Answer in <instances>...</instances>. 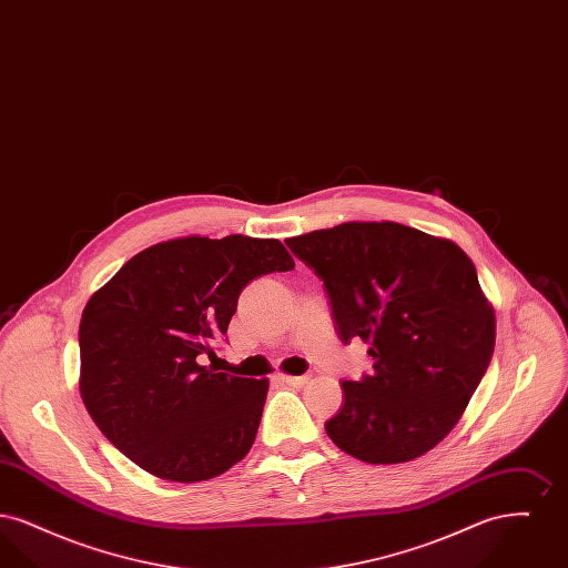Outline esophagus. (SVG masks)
<instances>
[{"label":"esophagus","instance_id":"34e87169","mask_svg":"<svg viewBox=\"0 0 568 568\" xmlns=\"http://www.w3.org/2000/svg\"><path fill=\"white\" fill-rule=\"evenodd\" d=\"M281 378V383H285V385H292V387H302V385H306L308 383V377L306 375H302V377H287V375H283Z\"/></svg>","mask_w":568,"mask_h":568}]
</instances>
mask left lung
<instances>
[{"instance_id":"1","label":"left lung","mask_w":568,"mask_h":568,"mask_svg":"<svg viewBox=\"0 0 568 568\" xmlns=\"http://www.w3.org/2000/svg\"><path fill=\"white\" fill-rule=\"evenodd\" d=\"M324 281L338 338L371 345L373 373L343 381L325 422L336 447L400 464L436 447L486 375L496 320L458 244L394 221L341 223L287 239Z\"/></svg>"}]
</instances>
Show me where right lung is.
Instances as JSON below:
<instances>
[{
	"instance_id": "add662e5",
	"label": "right lung",
	"mask_w": 568,
	"mask_h": 568,
	"mask_svg": "<svg viewBox=\"0 0 568 568\" xmlns=\"http://www.w3.org/2000/svg\"><path fill=\"white\" fill-rule=\"evenodd\" d=\"M296 264L274 239L187 236L134 255L82 311L81 396L110 443L146 473L206 481L248 454L266 378L200 364L246 283Z\"/></svg>"
}]
</instances>
